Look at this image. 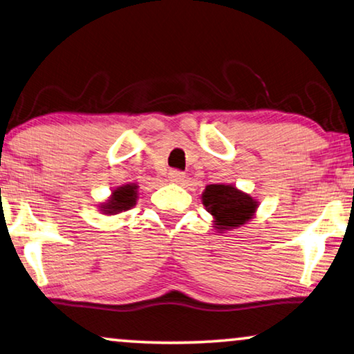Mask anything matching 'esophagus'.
<instances>
[{
  "mask_svg": "<svg viewBox=\"0 0 354 354\" xmlns=\"http://www.w3.org/2000/svg\"><path fill=\"white\" fill-rule=\"evenodd\" d=\"M168 181L173 184H181L184 181V173L179 170H170V173H168Z\"/></svg>",
  "mask_w": 354,
  "mask_h": 354,
  "instance_id": "1",
  "label": "esophagus"
}]
</instances>
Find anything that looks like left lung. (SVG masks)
Returning <instances> with one entry per match:
<instances>
[{
	"label": "left lung",
	"mask_w": 354,
	"mask_h": 354,
	"mask_svg": "<svg viewBox=\"0 0 354 354\" xmlns=\"http://www.w3.org/2000/svg\"><path fill=\"white\" fill-rule=\"evenodd\" d=\"M201 200L207 212L214 216V225L218 232L244 225L257 209L254 198L225 184H209L201 195Z\"/></svg>",
	"instance_id": "left-lung-1"
}]
</instances>
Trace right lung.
I'll use <instances>...</instances> for the list:
<instances>
[{
  "mask_svg": "<svg viewBox=\"0 0 354 354\" xmlns=\"http://www.w3.org/2000/svg\"><path fill=\"white\" fill-rule=\"evenodd\" d=\"M136 200H137V186H133V184H127V186L118 187L113 192V195H111V198L100 206L102 207L100 211H102L104 214H116V212L127 211L136 205Z\"/></svg>",
  "mask_w": 354,
  "mask_h": 354,
  "instance_id": "1",
  "label": "right lung"
}]
</instances>
